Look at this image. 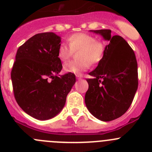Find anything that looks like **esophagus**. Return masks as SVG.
Segmentation results:
<instances>
[{
  "instance_id": "esophagus-1",
  "label": "esophagus",
  "mask_w": 152,
  "mask_h": 152,
  "mask_svg": "<svg viewBox=\"0 0 152 152\" xmlns=\"http://www.w3.org/2000/svg\"><path fill=\"white\" fill-rule=\"evenodd\" d=\"M76 79H81L82 78V75H80V74L76 75Z\"/></svg>"
}]
</instances>
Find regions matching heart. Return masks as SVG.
<instances>
[{"label": "heart", "instance_id": "heart-1", "mask_svg": "<svg viewBox=\"0 0 152 152\" xmlns=\"http://www.w3.org/2000/svg\"><path fill=\"white\" fill-rule=\"evenodd\" d=\"M69 46L62 43L58 48L57 56L65 62L71 57L73 52L77 51L79 59L70 61L64 65L67 73H81L89 68L90 64L96 65L102 60L105 52V45L101 41L96 40L92 35L86 33H76L67 39Z\"/></svg>", "mask_w": 152, "mask_h": 152}]
</instances>
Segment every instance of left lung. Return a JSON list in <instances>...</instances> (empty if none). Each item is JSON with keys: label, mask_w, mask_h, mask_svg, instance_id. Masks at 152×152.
I'll list each match as a JSON object with an SVG mask.
<instances>
[{"label": "left lung", "mask_w": 152, "mask_h": 152, "mask_svg": "<svg viewBox=\"0 0 152 152\" xmlns=\"http://www.w3.org/2000/svg\"><path fill=\"white\" fill-rule=\"evenodd\" d=\"M100 34L106 45L102 60L89 73V88L85 104L94 117L110 121L123 115L132 104L138 86L137 63L134 51L118 35L111 36V30H90Z\"/></svg>", "instance_id": "left-lung-1"}]
</instances>
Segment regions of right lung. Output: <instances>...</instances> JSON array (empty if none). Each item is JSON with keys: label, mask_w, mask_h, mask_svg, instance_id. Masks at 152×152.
<instances>
[{"label": "right lung", "mask_w": 152, "mask_h": 152, "mask_svg": "<svg viewBox=\"0 0 152 152\" xmlns=\"http://www.w3.org/2000/svg\"><path fill=\"white\" fill-rule=\"evenodd\" d=\"M61 37L53 32L35 34L18 48L11 73L15 98L31 117L45 121L63 109L76 82L74 73L59 75Z\"/></svg>", "instance_id": "1"}]
</instances>
